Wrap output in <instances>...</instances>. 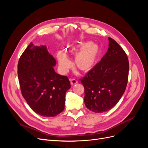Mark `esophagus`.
Masks as SVG:
<instances>
[{"mask_svg":"<svg viewBox=\"0 0 148 148\" xmlns=\"http://www.w3.org/2000/svg\"><path fill=\"white\" fill-rule=\"evenodd\" d=\"M69 80H70V82H71V85H74V84H77V81L75 80V79H69Z\"/></svg>","mask_w":148,"mask_h":148,"instance_id":"esophagus-1","label":"esophagus"}]
</instances>
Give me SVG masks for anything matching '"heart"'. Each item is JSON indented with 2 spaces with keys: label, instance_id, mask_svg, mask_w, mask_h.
I'll use <instances>...</instances> for the list:
<instances>
[{
  "label": "heart",
  "instance_id": "heart-1",
  "mask_svg": "<svg viewBox=\"0 0 148 148\" xmlns=\"http://www.w3.org/2000/svg\"><path fill=\"white\" fill-rule=\"evenodd\" d=\"M65 51L70 55L75 54L74 66L82 73H88L96 65L100 56L99 46L93 42H82L75 45H68ZM57 59L60 71L65 74L71 66V62L62 51L57 53Z\"/></svg>",
  "mask_w": 148,
  "mask_h": 148
}]
</instances>
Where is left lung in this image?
Wrapping results in <instances>:
<instances>
[{
  "label": "left lung",
  "mask_w": 148,
  "mask_h": 148,
  "mask_svg": "<svg viewBox=\"0 0 148 148\" xmlns=\"http://www.w3.org/2000/svg\"><path fill=\"white\" fill-rule=\"evenodd\" d=\"M105 55L80 79L84 88V102L89 110L103 113L117 104L125 90L129 62L127 54L116 41L108 38Z\"/></svg>",
  "instance_id": "left-lung-1"
}]
</instances>
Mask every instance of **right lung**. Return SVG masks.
Segmentation results:
<instances>
[{
    "label": "right lung",
    "mask_w": 148,
    "mask_h": 148,
    "mask_svg": "<svg viewBox=\"0 0 148 148\" xmlns=\"http://www.w3.org/2000/svg\"><path fill=\"white\" fill-rule=\"evenodd\" d=\"M56 64L46 45L32 42L18 64L22 95L31 109L44 117H54L64 110L66 92L71 88L68 77L54 71Z\"/></svg>",
    "instance_id": "obj_1"
}]
</instances>
